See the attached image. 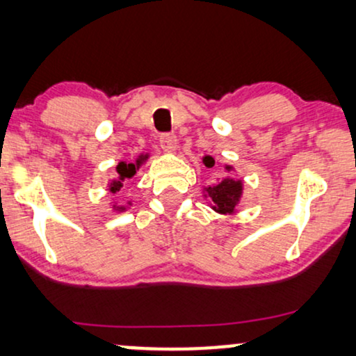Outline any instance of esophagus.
<instances>
[{"instance_id": "34e87169", "label": "esophagus", "mask_w": 356, "mask_h": 356, "mask_svg": "<svg viewBox=\"0 0 356 356\" xmlns=\"http://www.w3.org/2000/svg\"><path fill=\"white\" fill-rule=\"evenodd\" d=\"M159 145L165 152H174L175 147H177V138L172 136V134H163L159 138Z\"/></svg>"}]
</instances>
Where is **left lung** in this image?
<instances>
[{"instance_id":"obj_1","label":"left lung","mask_w":356,"mask_h":356,"mask_svg":"<svg viewBox=\"0 0 356 356\" xmlns=\"http://www.w3.org/2000/svg\"><path fill=\"white\" fill-rule=\"evenodd\" d=\"M205 168H213L215 159L211 156H204ZM225 170L232 172L233 165L225 164ZM204 199L209 200L211 210L220 215H235L236 207L243 197V181L235 179L232 175H225L217 184H210L204 187Z\"/></svg>"}]
</instances>
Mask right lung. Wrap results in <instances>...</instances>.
<instances>
[{
  "mask_svg": "<svg viewBox=\"0 0 356 356\" xmlns=\"http://www.w3.org/2000/svg\"><path fill=\"white\" fill-rule=\"evenodd\" d=\"M149 159V154H145V152H141L136 157V161L134 163H126V161H120L118 165H116V177L115 179H110L108 181V191H110L111 193H116L120 192L121 188H123V186H126V184H129V181L136 175V170H139V168H141L143 164L146 163V161ZM111 205V210L116 211V213H123V211L129 210V207H131V200H128V204L126 205H116V204H110Z\"/></svg>",
  "mask_w": 356,
  "mask_h": 356,
  "instance_id": "obj_1",
  "label": "right lung"
}]
</instances>
